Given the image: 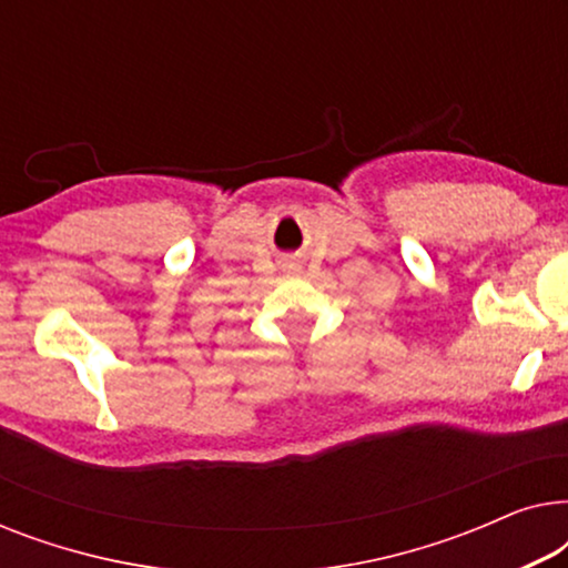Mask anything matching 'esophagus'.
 <instances>
[{
    "mask_svg": "<svg viewBox=\"0 0 568 568\" xmlns=\"http://www.w3.org/2000/svg\"><path fill=\"white\" fill-rule=\"evenodd\" d=\"M290 271H292V274H297V271H300L297 263H290Z\"/></svg>",
    "mask_w": 568,
    "mask_h": 568,
    "instance_id": "34e87169",
    "label": "esophagus"
}]
</instances>
